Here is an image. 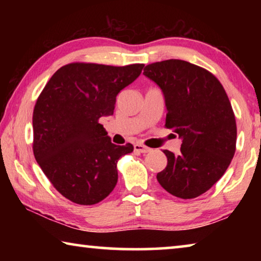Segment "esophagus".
Wrapping results in <instances>:
<instances>
[{
	"mask_svg": "<svg viewBox=\"0 0 261 261\" xmlns=\"http://www.w3.org/2000/svg\"><path fill=\"white\" fill-rule=\"evenodd\" d=\"M134 148H135V152H138V153H148L151 152V148L145 146L143 144H135L134 145Z\"/></svg>",
	"mask_w": 261,
	"mask_h": 261,
	"instance_id": "34e87169",
	"label": "esophagus"
}]
</instances>
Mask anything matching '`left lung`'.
Masks as SVG:
<instances>
[{
  "mask_svg": "<svg viewBox=\"0 0 261 261\" xmlns=\"http://www.w3.org/2000/svg\"><path fill=\"white\" fill-rule=\"evenodd\" d=\"M144 74L165 94L166 127L182 138L178 155L163 151L168 162L158 182L182 199L199 197L222 177L236 151L235 114L226 91L208 70L182 60L148 64Z\"/></svg>",
  "mask_w": 261,
  "mask_h": 261,
  "instance_id": "8db88e82",
  "label": "left lung"
}]
</instances>
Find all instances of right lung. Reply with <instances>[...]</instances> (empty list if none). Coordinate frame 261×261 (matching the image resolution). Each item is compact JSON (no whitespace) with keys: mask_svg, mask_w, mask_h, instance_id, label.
Returning <instances> with one entry per match:
<instances>
[{"mask_svg":"<svg viewBox=\"0 0 261 261\" xmlns=\"http://www.w3.org/2000/svg\"><path fill=\"white\" fill-rule=\"evenodd\" d=\"M144 64L73 62L48 81L33 110V153L62 196L78 205L103 200L117 183V161L134 151L113 144L99 120L113 115L116 95Z\"/></svg>","mask_w":261,"mask_h":261,"instance_id":"right-lung-1","label":"right lung"}]
</instances>
